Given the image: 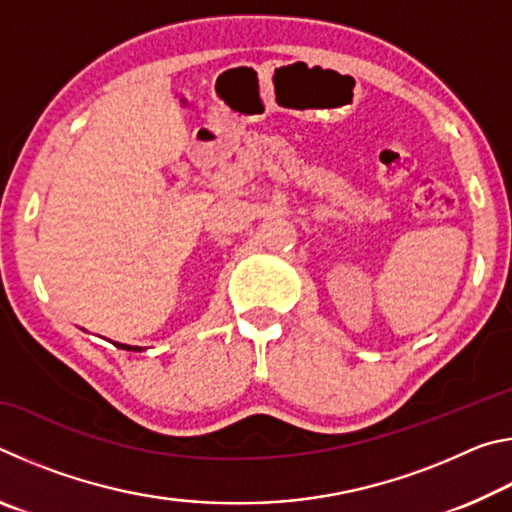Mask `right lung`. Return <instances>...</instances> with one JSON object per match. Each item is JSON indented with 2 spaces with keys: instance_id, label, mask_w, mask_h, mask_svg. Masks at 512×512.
I'll list each match as a JSON object with an SVG mask.
<instances>
[{
  "instance_id": "add662e5",
  "label": "right lung",
  "mask_w": 512,
  "mask_h": 512,
  "mask_svg": "<svg viewBox=\"0 0 512 512\" xmlns=\"http://www.w3.org/2000/svg\"><path fill=\"white\" fill-rule=\"evenodd\" d=\"M119 348H124V350H135V352H140V348H131V345H119Z\"/></svg>"
}]
</instances>
